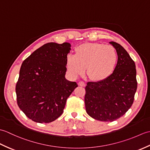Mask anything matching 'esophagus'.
<instances>
[{
    "instance_id": "obj_1",
    "label": "esophagus",
    "mask_w": 150,
    "mask_h": 150,
    "mask_svg": "<svg viewBox=\"0 0 150 150\" xmlns=\"http://www.w3.org/2000/svg\"><path fill=\"white\" fill-rule=\"evenodd\" d=\"M78 84L79 86H86V83L83 81H79Z\"/></svg>"
}]
</instances>
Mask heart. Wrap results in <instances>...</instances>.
<instances>
[{
	"label": "heart",
	"instance_id": "obj_1",
	"mask_svg": "<svg viewBox=\"0 0 150 150\" xmlns=\"http://www.w3.org/2000/svg\"><path fill=\"white\" fill-rule=\"evenodd\" d=\"M75 55H69L66 68L72 77L86 74L91 80L102 81L113 74L118 63V55L112 46L101 43H86L77 47Z\"/></svg>",
	"mask_w": 150,
	"mask_h": 150
}]
</instances>
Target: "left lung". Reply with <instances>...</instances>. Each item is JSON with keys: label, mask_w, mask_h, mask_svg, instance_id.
<instances>
[{"label": "left lung", "mask_w": 150, "mask_h": 150, "mask_svg": "<svg viewBox=\"0 0 150 150\" xmlns=\"http://www.w3.org/2000/svg\"><path fill=\"white\" fill-rule=\"evenodd\" d=\"M110 43L118 55L115 70L104 81L88 82L85 88L86 111L92 118L104 122H112L128 111L137 88L134 61L119 44Z\"/></svg>", "instance_id": "8db88e82"}]
</instances>
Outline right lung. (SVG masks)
Returning a JSON list of instances; mask_svg holds the SVG:
<instances>
[{"mask_svg": "<svg viewBox=\"0 0 150 150\" xmlns=\"http://www.w3.org/2000/svg\"><path fill=\"white\" fill-rule=\"evenodd\" d=\"M68 42H49L22 62L15 91L19 108L34 122L49 123L62 114L67 98L78 86L65 78Z\"/></svg>", "mask_w": 150, "mask_h": 150, "instance_id": "obj_1", "label": "right lung"}]
</instances>
